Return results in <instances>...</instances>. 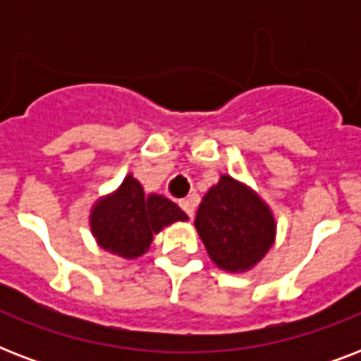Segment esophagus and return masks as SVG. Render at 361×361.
I'll return each mask as SVG.
<instances>
[{"label":"esophagus","mask_w":361,"mask_h":361,"mask_svg":"<svg viewBox=\"0 0 361 361\" xmlns=\"http://www.w3.org/2000/svg\"><path fill=\"white\" fill-rule=\"evenodd\" d=\"M180 208L185 212V215L189 217V219H192V217H195V206H192V202L189 200V198H187V200H181Z\"/></svg>","instance_id":"obj_1"}]
</instances>
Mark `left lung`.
<instances>
[{
	"instance_id": "obj_1",
	"label": "left lung",
	"mask_w": 361,
	"mask_h": 361,
	"mask_svg": "<svg viewBox=\"0 0 361 361\" xmlns=\"http://www.w3.org/2000/svg\"><path fill=\"white\" fill-rule=\"evenodd\" d=\"M195 226L215 266L231 274L255 268L275 241L268 204L226 174L204 195Z\"/></svg>"
}]
</instances>
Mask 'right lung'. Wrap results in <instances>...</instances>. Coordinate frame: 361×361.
Returning <instances> with one entry per match:
<instances>
[{
	"label": "right lung",
	"instance_id": "add662e5",
	"mask_svg": "<svg viewBox=\"0 0 361 361\" xmlns=\"http://www.w3.org/2000/svg\"><path fill=\"white\" fill-rule=\"evenodd\" d=\"M187 215L161 195H144L140 181L127 176L112 195L99 198L90 214L93 238L104 251L136 258L149 249L153 234Z\"/></svg>",
	"mask_w": 361,
	"mask_h": 361
}]
</instances>
